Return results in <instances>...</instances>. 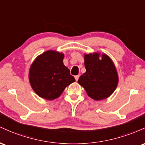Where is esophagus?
Wrapping results in <instances>:
<instances>
[{
    "label": "esophagus",
    "mask_w": 145,
    "mask_h": 145,
    "mask_svg": "<svg viewBox=\"0 0 145 145\" xmlns=\"http://www.w3.org/2000/svg\"><path fill=\"white\" fill-rule=\"evenodd\" d=\"M79 75H75L74 76V78H75V80L76 81H78V79H79Z\"/></svg>",
    "instance_id": "esophagus-1"
}]
</instances>
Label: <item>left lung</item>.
I'll return each mask as SVG.
<instances>
[{"label": "left lung", "instance_id": "left-lung-1", "mask_svg": "<svg viewBox=\"0 0 145 145\" xmlns=\"http://www.w3.org/2000/svg\"><path fill=\"white\" fill-rule=\"evenodd\" d=\"M99 53L85 55L86 72L78 82L84 88L88 95L94 100L108 98L116 88L118 78L116 68L106 55L99 59Z\"/></svg>", "mask_w": 145, "mask_h": 145}]
</instances>
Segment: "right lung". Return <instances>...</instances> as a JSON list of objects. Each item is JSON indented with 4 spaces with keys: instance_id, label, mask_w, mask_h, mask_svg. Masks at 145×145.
<instances>
[{
    "instance_id": "add662e5",
    "label": "right lung",
    "mask_w": 145,
    "mask_h": 145,
    "mask_svg": "<svg viewBox=\"0 0 145 145\" xmlns=\"http://www.w3.org/2000/svg\"><path fill=\"white\" fill-rule=\"evenodd\" d=\"M64 54L53 51L42 53L34 61L29 71V81L37 95L53 100L65 88L75 81L63 63Z\"/></svg>"
}]
</instances>
